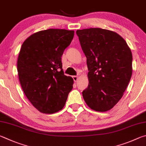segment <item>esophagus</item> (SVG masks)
Returning a JSON list of instances; mask_svg holds the SVG:
<instances>
[{"label":"esophagus","mask_w":146,"mask_h":146,"mask_svg":"<svg viewBox=\"0 0 146 146\" xmlns=\"http://www.w3.org/2000/svg\"><path fill=\"white\" fill-rule=\"evenodd\" d=\"M72 78H73V80H74V81H75V82H76V81L78 80V76H74Z\"/></svg>","instance_id":"34e87169"}]
</instances>
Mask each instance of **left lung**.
I'll return each mask as SVG.
<instances>
[{"mask_svg": "<svg viewBox=\"0 0 146 146\" xmlns=\"http://www.w3.org/2000/svg\"><path fill=\"white\" fill-rule=\"evenodd\" d=\"M86 57L88 86L83 97L91 109L106 111L122 98L132 75V54L117 33L101 28L76 31Z\"/></svg>", "mask_w": 146, "mask_h": 146, "instance_id": "obj_1", "label": "left lung"}]
</instances>
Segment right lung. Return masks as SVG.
Instances as JSON below:
<instances>
[{
	"instance_id": "right-lung-1",
	"label": "right lung",
	"mask_w": 146,
	"mask_h": 146,
	"mask_svg": "<svg viewBox=\"0 0 146 146\" xmlns=\"http://www.w3.org/2000/svg\"><path fill=\"white\" fill-rule=\"evenodd\" d=\"M74 31L49 29L41 31L23 43L17 61L22 90L38 111L54 113L65 106L74 81L64 75L61 56Z\"/></svg>"
}]
</instances>
